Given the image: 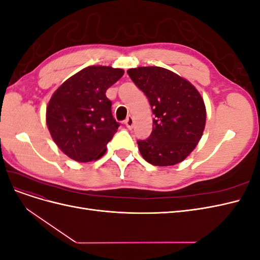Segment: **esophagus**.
Returning a JSON list of instances; mask_svg holds the SVG:
<instances>
[{
  "label": "esophagus",
  "instance_id": "1",
  "mask_svg": "<svg viewBox=\"0 0 260 260\" xmlns=\"http://www.w3.org/2000/svg\"><path fill=\"white\" fill-rule=\"evenodd\" d=\"M133 123H135V120H133V118L131 116H129L127 119L124 120V125L127 127L128 129H131L133 127Z\"/></svg>",
  "mask_w": 260,
  "mask_h": 260
}]
</instances>
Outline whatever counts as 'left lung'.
Returning <instances> with one entry per match:
<instances>
[{
	"label": "left lung",
	"mask_w": 260,
	"mask_h": 260,
	"mask_svg": "<svg viewBox=\"0 0 260 260\" xmlns=\"http://www.w3.org/2000/svg\"><path fill=\"white\" fill-rule=\"evenodd\" d=\"M128 75L148 99L153 131L138 145L154 166H172L184 160L198 145L206 123L204 100L184 78L162 67H138Z\"/></svg>",
	"instance_id": "1"
}]
</instances>
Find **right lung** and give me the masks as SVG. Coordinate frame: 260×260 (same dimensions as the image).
I'll return each mask as SVG.
<instances>
[{"label": "right lung", "instance_id": "1", "mask_svg": "<svg viewBox=\"0 0 260 260\" xmlns=\"http://www.w3.org/2000/svg\"><path fill=\"white\" fill-rule=\"evenodd\" d=\"M123 74L120 68L89 66L54 92L46 107V124L54 142L72 159L88 162L105 154L119 127L105 93Z\"/></svg>", "mask_w": 260, "mask_h": 260}]
</instances>
